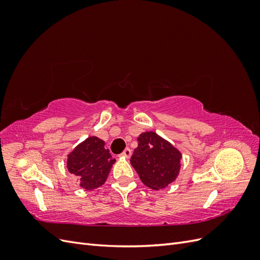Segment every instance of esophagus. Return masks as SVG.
<instances>
[{
  "mask_svg": "<svg viewBox=\"0 0 260 260\" xmlns=\"http://www.w3.org/2000/svg\"><path fill=\"white\" fill-rule=\"evenodd\" d=\"M131 149L130 148H125L124 151L121 153V156H123V157H125V158H130V156H131Z\"/></svg>",
  "mask_w": 260,
  "mask_h": 260,
  "instance_id": "34e87169",
  "label": "esophagus"
}]
</instances>
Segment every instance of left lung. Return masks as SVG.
Wrapping results in <instances>:
<instances>
[{"label": "left lung", "instance_id": "left-lung-1", "mask_svg": "<svg viewBox=\"0 0 260 260\" xmlns=\"http://www.w3.org/2000/svg\"><path fill=\"white\" fill-rule=\"evenodd\" d=\"M138 142L130 162L141 181L153 190L167 186L179 174L180 152L154 132L140 135Z\"/></svg>", "mask_w": 260, "mask_h": 260}]
</instances>
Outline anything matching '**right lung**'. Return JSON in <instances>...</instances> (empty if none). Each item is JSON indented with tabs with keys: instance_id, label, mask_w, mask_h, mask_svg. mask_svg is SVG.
I'll return each mask as SVG.
<instances>
[{
	"instance_id": "1",
	"label": "right lung",
	"mask_w": 260,
	"mask_h": 260,
	"mask_svg": "<svg viewBox=\"0 0 260 260\" xmlns=\"http://www.w3.org/2000/svg\"><path fill=\"white\" fill-rule=\"evenodd\" d=\"M104 145L103 140L91 137L68 155V170L81 181L84 190H94L103 184L116 161Z\"/></svg>"
}]
</instances>
